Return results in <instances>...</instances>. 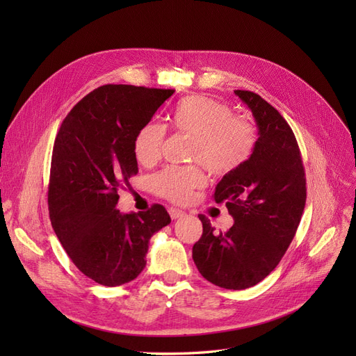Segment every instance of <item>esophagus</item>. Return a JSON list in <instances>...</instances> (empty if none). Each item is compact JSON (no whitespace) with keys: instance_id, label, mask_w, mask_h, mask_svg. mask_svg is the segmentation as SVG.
<instances>
[{"instance_id":"34e87169","label":"esophagus","mask_w":356,"mask_h":356,"mask_svg":"<svg viewBox=\"0 0 356 356\" xmlns=\"http://www.w3.org/2000/svg\"><path fill=\"white\" fill-rule=\"evenodd\" d=\"M169 215L172 220H178V218H182L186 215V212L182 209H178V208H170L169 209Z\"/></svg>"}]
</instances>
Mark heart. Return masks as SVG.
Masks as SVG:
<instances>
[{
	"label": "heart",
	"instance_id": "heart-1",
	"mask_svg": "<svg viewBox=\"0 0 356 356\" xmlns=\"http://www.w3.org/2000/svg\"><path fill=\"white\" fill-rule=\"evenodd\" d=\"M177 131L193 135L190 159L207 166L215 175H229L241 169L255 152L257 127L246 117L233 115L227 104L203 95L187 96L177 104L170 117ZM166 129L157 122L145 123L136 132L134 152L139 163L153 165L160 159ZM207 184L202 165H169L149 178V187L175 203H187L193 193Z\"/></svg>",
	"mask_w": 356,
	"mask_h": 356
}]
</instances>
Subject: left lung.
<instances>
[{
  "label": "left lung",
  "instance_id": "obj_1",
  "mask_svg": "<svg viewBox=\"0 0 356 356\" xmlns=\"http://www.w3.org/2000/svg\"><path fill=\"white\" fill-rule=\"evenodd\" d=\"M234 93L252 111L258 141L252 157L215 187V202H225L234 224L217 234L199 215L203 233L193 246V260L213 285L245 289L273 270L294 239L306 204V177L285 118L260 95Z\"/></svg>",
  "mask_w": 356,
  "mask_h": 356
}]
</instances>
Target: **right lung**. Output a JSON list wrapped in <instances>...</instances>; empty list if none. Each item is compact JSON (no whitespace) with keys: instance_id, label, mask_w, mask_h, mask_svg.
<instances>
[{"instance_id":"1","label":"right lung","mask_w":356,"mask_h":356,"mask_svg":"<svg viewBox=\"0 0 356 356\" xmlns=\"http://www.w3.org/2000/svg\"><path fill=\"white\" fill-rule=\"evenodd\" d=\"M172 89L105 84L74 106L55 139L49 213L63 250L88 277L105 286L131 282L145 267L152 236L170 222L165 207L115 209L117 190L138 174L136 132Z\"/></svg>"}]
</instances>
